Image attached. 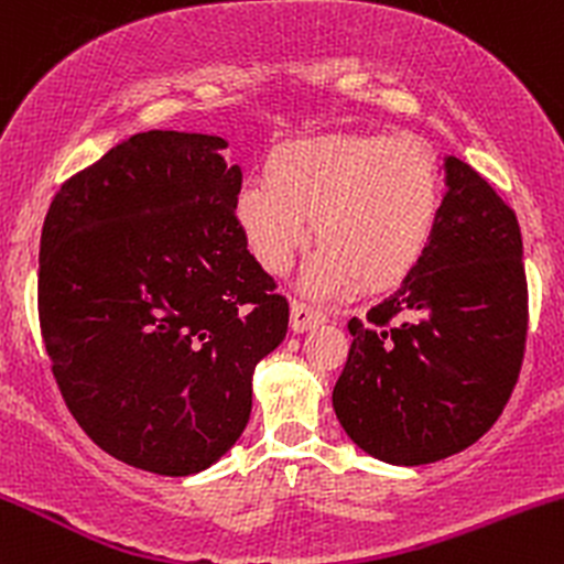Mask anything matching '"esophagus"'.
Here are the masks:
<instances>
[{
  "label": "esophagus",
  "mask_w": 564,
  "mask_h": 564,
  "mask_svg": "<svg viewBox=\"0 0 564 564\" xmlns=\"http://www.w3.org/2000/svg\"><path fill=\"white\" fill-rule=\"evenodd\" d=\"M323 323H326V313L315 307V304L300 300L291 302V332L294 334H304L310 332V328L323 326Z\"/></svg>",
  "instance_id": "obj_1"
}]
</instances>
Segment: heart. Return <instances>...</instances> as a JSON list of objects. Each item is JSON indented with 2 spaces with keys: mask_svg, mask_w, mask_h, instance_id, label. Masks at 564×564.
Instances as JSON below:
<instances>
[{
  "mask_svg": "<svg viewBox=\"0 0 564 564\" xmlns=\"http://www.w3.org/2000/svg\"><path fill=\"white\" fill-rule=\"evenodd\" d=\"M443 177L413 138L318 134L291 140L268 161V180L238 187L236 217L268 273H286L310 241L304 289L339 294L366 281L390 286L411 273L435 238Z\"/></svg>",
  "mask_w": 564,
  "mask_h": 564,
  "instance_id": "b5f03b06",
  "label": "heart"
}]
</instances>
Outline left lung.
<instances>
[{
    "mask_svg": "<svg viewBox=\"0 0 564 564\" xmlns=\"http://www.w3.org/2000/svg\"><path fill=\"white\" fill-rule=\"evenodd\" d=\"M430 249L390 296L347 323L334 387L339 424L368 456L419 467L477 443L520 377L528 281L514 212L462 159L445 156Z\"/></svg>",
    "mask_w": 564,
    "mask_h": 564,
    "instance_id": "1",
    "label": "left lung"
}]
</instances>
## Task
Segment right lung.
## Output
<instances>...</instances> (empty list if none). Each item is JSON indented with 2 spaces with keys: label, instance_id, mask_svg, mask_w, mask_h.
Segmentation results:
<instances>
[{
  "label": "right lung",
  "instance_id": "right-lung-1",
  "mask_svg": "<svg viewBox=\"0 0 564 564\" xmlns=\"http://www.w3.org/2000/svg\"><path fill=\"white\" fill-rule=\"evenodd\" d=\"M215 134L151 129L66 180L39 246V326L70 416L153 475L212 467L289 328L246 249L241 170Z\"/></svg>",
  "mask_w": 564,
  "mask_h": 564
}]
</instances>
